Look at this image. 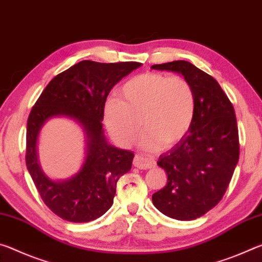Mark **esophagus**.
I'll list each match as a JSON object with an SVG mask.
<instances>
[{"mask_svg":"<svg viewBox=\"0 0 262 262\" xmlns=\"http://www.w3.org/2000/svg\"><path fill=\"white\" fill-rule=\"evenodd\" d=\"M134 166L140 169H149V168H153V167H156V161L151 159V158L136 156L134 159Z\"/></svg>","mask_w":262,"mask_h":262,"instance_id":"1","label":"esophagus"}]
</instances>
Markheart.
<instances>
[{
  "mask_svg": "<svg viewBox=\"0 0 262 262\" xmlns=\"http://www.w3.org/2000/svg\"><path fill=\"white\" fill-rule=\"evenodd\" d=\"M118 97L108 100L104 122L110 135L124 147L131 146L146 128L141 146L158 151L183 139L194 123L196 96L182 76L148 72L123 84Z\"/></svg>",
  "mask_w": 262,
  "mask_h": 262,
  "instance_id": "obj_1",
  "label": "heart"
}]
</instances>
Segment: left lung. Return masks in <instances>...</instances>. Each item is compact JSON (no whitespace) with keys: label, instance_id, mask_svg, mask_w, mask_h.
<instances>
[{"label":"left lung","instance_id":"left-lung-1","mask_svg":"<svg viewBox=\"0 0 262 262\" xmlns=\"http://www.w3.org/2000/svg\"><path fill=\"white\" fill-rule=\"evenodd\" d=\"M151 68L181 73L195 92L194 123L183 139L159 157L167 184L152 195L154 207L164 215L192 221L220 203L238 164L234 108L220 83L190 62L177 60Z\"/></svg>","mask_w":262,"mask_h":262}]
</instances>
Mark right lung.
<instances>
[{"mask_svg":"<svg viewBox=\"0 0 262 262\" xmlns=\"http://www.w3.org/2000/svg\"><path fill=\"white\" fill-rule=\"evenodd\" d=\"M140 66V62L134 61L102 63L83 60L51 80L32 106L27 125L25 162L41 200L62 220L88 223L104 215L114 203L119 178L131 169L135 154L108 144L102 119L114 85ZM55 115L76 119L88 136L83 168L60 183L42 173L35 149L41 126Z\"/></svg>","mask_w":262,"mask_h":262,"instance_id":"add662e5","label":"right lung"}]
</instances>
